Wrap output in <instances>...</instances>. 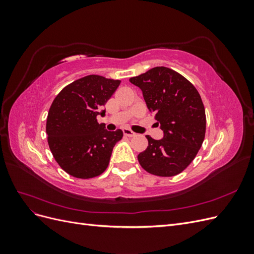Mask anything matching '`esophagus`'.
<instances>
[{
	"instance_id": "esophagus-1",
	"label": "esophagus",
	"mask_w": 254,
	"mask_h": 254,
	"mask_svg": "<svg viewBox=\"0 0 254 254\" xmlns=\"http://www.w3.org/2000/svg\"><path fill=\"white\" fill-rule=\"evenodd\" d=\"M123 132H124V134L126 135V136H129V137H132V136H135L136 135V133H134L132 130H130V129H128V128H124L123 129Z\"/></svg>"
}]
</instances>
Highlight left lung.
Listing matches in <instances>:
<instances>
[{
  "mask_svg": "<svg viewBox=\"0 0 254 254\" xmlns=\"http://www.w3.org/2000/svg\"><path fill=\"white\" fill-rule=\"evenodd\" d=\"M129 81L142 90L147 108L155 113L163 139L146 135L148 146L137 160L146 172L160 177L180 174L191 163L205 135V110L200 94L186 77L156 66Z\"/></svg>",
  "mask_w": 254,
  "mask_h": 254,
  "instance_id": "obj_1",
  "label": "left lung"
}]
</instances>
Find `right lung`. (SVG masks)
Listing matches in <instances>:
<instances>
[{
    "instance_id": "1",
    "label": "right lung",
    "mask_w": 254,
    "mask_h": 254,
    "mask_svg": "<svg viewBox=\"0 0 254 254\" xmlns=\"http://www.w3.org/2000/svg\"><path fill=\"white\" fill-rule=\"evenodd\" d=\"M121 80L88 75L67 84L54 99L47 119L50 149L56 162L75 178L90 179L108 167L121 129L108 131L96 117Z\"/></svg>"
}]
</instances>
